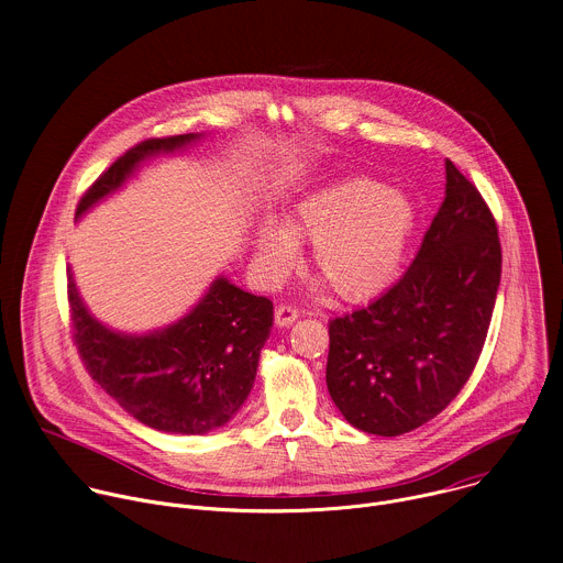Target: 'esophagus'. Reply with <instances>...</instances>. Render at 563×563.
<instances>
[{
  "mask_svg": "<svg viewBox=\"0 0 563 563\" xmlns=\"http://www.w3.org/2000/svg\"><path fill=\"white\" fill-rule=\"evenodd\" d=\"M298 309L291 307V305H276V311H274V318H276V325L280 328H289L294 320H298Z\"/></svg>",
  "mask_w": 563,
  "mask_h": 563,
  "instance_id": "esophagus-1",
  "label": "esophagus"
}]
</instances>
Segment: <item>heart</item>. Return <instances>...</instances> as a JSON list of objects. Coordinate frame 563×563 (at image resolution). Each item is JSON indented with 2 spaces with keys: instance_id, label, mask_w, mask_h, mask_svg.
Segmentation results:
<instances>
[{
  "instance_id": "1",
  "label": "heart",
  "mask_w": 563,
  "mask_h": 563,
  "mask_svg": "<svg viewBox=\"0 0 563 563\" xmlns=\"http://www.w3.org/2000/svg\"><path fill=\"white\" fill-rule=\"evenodd\" d=\"M417 229V207L404 191L369 178H347L302 198L287 222L258 229V261L280 276L300 240L311 243L309 263L345 302L385 291L406 261Z\"/></svg>"
}]
</instances>
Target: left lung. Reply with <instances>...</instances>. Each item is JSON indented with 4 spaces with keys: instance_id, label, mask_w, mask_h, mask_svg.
<instances>
[{
    "instance_id": "8db88e82",
    "label": "left lung",
    "mask_w": 563,
    "mask_h": 563,
    "mask_svg": "<svg viewBox=\"0 0 563 563\" xmlns=\"http://www.w3.org/2000/svg\"><path fill=\"white\" fill-rule=\"evenodd\" d=\"M501 280L495 216L445 159V200L394 287L330 323L328 389L341 415L378 437L443 412L484 350Z\"/></svg>"
}]
</instances>
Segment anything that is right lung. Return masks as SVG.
<instances>
[{"mask_svg":"<svg viewBox=\"0 0 563 563\" xmlns=\"http://www.w3.org/2000/svg\"><path fill=\"white\" fill-rule=\"evenodd\" d=\"M196 137H148L131 146L79 198L75 216L115 191L144 157L172 153ZM68 313L79 358L122 410L159 432L205 434L224 426L247 400L274 305L218 278L178 323L126 336L98 323L68 272Z\"/></svg>","mask_w":563,"mask_h":563,"instance_id":"obj_1","label":"right lung"}]
</instances>
